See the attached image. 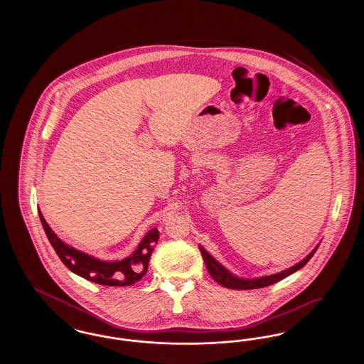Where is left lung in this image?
I'll use <instances>...</instances> for the list:
<instances>
[{
    "instance_id": "obj_1",
    "label": "left lung",
    "mask_w": 364,
    "mask_h": 364,
    "mask_svg": "<svg viewBox=\"0 0 364 364\" xmlns=\"http://www.w3.org/2000/svg\"><path fill=\"white\" fill-rule=\"evenodd\" d=\"M318 247H315L312 250L311 252L301 260L299 263H296L292 267L287 269V270H282L277 274H272V276H264V277L252 278V279H244V278L236 277L233 274H230L225 267L214 259L208 252H206V250L203 247H199L200 252H202V257L205 259L206 263V267H208V272L210 273V276L214 278L220 285L229 288V289H258V288H264V287H269L272 284H276L278 281L284 279L285 277H288L289 274H292L294 272H297L299 269H301L309 260L311 259L312 255L315 254Z\"/></svg>"
}]
</instances>
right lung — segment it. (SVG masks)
Wrapping results in <instances>:
<instances>
[{
	"label": "right lung",
	"mask_w": 364,
	"mask_h": 364,
	"mask_svg": "<svg viewBox=\"0 0 364 364\" xmlns=\"http://www.w3.org/2000/svg\"><path fill=\"white\" fill-rule=\"evenodd\" d=\"M38 213L45 233L55 254L72 273L106 287H128L138 282L146 274L151 252L159 237V232L156 228L151 229L143 237V240L139 242L138 248L131 257L117 262H105L92 258L61 242L58 236L53 232L52 228L45 221L39 208Z\"/></svg>",
	"instance_id": "1"
}]
</instances>
